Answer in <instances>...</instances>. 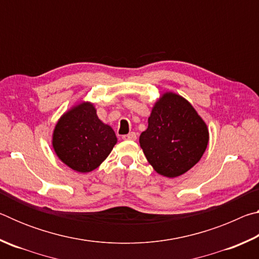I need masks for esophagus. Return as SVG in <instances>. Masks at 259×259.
<instances>
[{
    "label": "esophagus",
    "mask_w": 259,
    "mask_h": 259,
    "mask_svg": "<svg viewBox=\"0 0 259 259\" xmlns=\"http://www.w3.org/2000/svg\"><path fill=\"white\" fill-rule=\"evenodd\" d=\"M122 139L123 140H136L137 139V135H136V133H130L128 135L122 136Z\"/></svg>",
    "instance_id": "34e87169"
}]
</instances>
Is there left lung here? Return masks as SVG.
<instances>
[{"instance_id":"obj_1","label":"left lung","mask_w":259,"mask_h":259,"mask_svg":"<svg viewBox=\"0 0 259 259\" xmlns=\"http://www.w3.org/2000/svg\"><path fill=\"white\" fill-rule=\"evenodd\" d=\"M207 125L192 105L165 94L153 107L147 129L139 137L147 161L162 176L174 178L196 164L207 148Z\"/></svg>"}]
</instances>
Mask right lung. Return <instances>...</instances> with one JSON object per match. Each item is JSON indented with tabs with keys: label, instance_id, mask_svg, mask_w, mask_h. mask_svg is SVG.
<instances>
[{
	"label": "right lung",
	"instance_id": "obj_1",
	"mask_svg": "<svg viewBox=\"0 0 259 259\" xmlns=\"http://www.w3.org/2000/svg\"><path fill=\"white\" fill-rule=\"evenodd\" d=\"M116 144L113 129L98 119L89 103L64 114L57 123L52 145L59 159L78 172H89L102 163Z\"/></svg>",
	"mask_w": 259,
	"mask_h": 259
}]
</instances>
